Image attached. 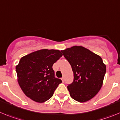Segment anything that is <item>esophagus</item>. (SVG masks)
<instances>
[{"instance_id": "1", "label": "esophagus", "mask_w": 120, "mask_h": 120, "mask_svg": "<svg viewBox=\"0 0 120 120\" xmlns=\"http://www.w3.org/2000/svg\"><path fill=\"white\" fill-rule=\"evenodd\" d=\"M61 80H62L63 82H64V77L61 78Z\"/></svg>"}]
</instances>
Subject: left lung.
<instances>
[{"label": "left lung", "instance_id": "left-lung-1", "mask_svg": "<svg viewBox=\"0 0 120 120\" xmlns=\"http://www.w3.org/2000/svg\"><path fill=\"white\" fill-rule=\"evenodd\" d=\"M73 72V81L68 86L72 99L82 103L99 92L103 84L106 65L102 58L81 46H73L61 51Z\"/></svg>", "mask_w": 120, "mask_h": 120}]
</instances>
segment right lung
Listing matches in <instances>:
<instances>
[{"label": "right lung", "instance_id": "right-lung-1", "mask_svg": "<svg viewBox=\"0 0 120 120\" xmlns=\"http://www.w3.org/2000/svg\"><path fill=\"white\" fill-rule=\"evenodd\" d=\"M63 56L57 49H43L24 56L16 66L19 86L26 96L38 103L50 99L61 83L52 65Z\"/></svg>", "mask_w": 120, "mask_h": 120}]
</instances>
